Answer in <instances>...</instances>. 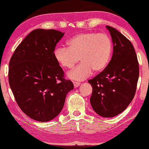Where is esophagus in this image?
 <instances>
[{
    "label": "esophagus",
    "mask_w": 149,
    "mask_h": 149,
    "mask_svg": "<svg viewBox=\"0 0 149 149\" xmlns=\"http://www.w3.org/2000/svg\"><path fill=\"white\" fill-rule=\"evenodd\" d=\"M73 83H74V87L75 88H77V87L80 85V83H79V82H75V81H74V82H73Z\"/></svg>",
    "instance_id": "34e87169"
}]
</instances>
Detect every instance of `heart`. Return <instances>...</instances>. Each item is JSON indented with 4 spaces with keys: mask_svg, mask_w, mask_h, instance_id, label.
I'll use <instances>...</instances> for the list:
<instances>
[{
    "mask_svg": "<svg viewBox=\"0 0 149 149\" xmlns=\"http://www.w3.org/2000/svg\"><path fill=\"white\" fill-rule=\"evenodd\" d=\"M68 48L58 47L54 57L65 68H72L79 61L81 63L68 74L75 80H83L92 74L103 72L109 64L112 52L111 39L104 33L86 32L75 35L66 42Z\"/></svg>",
    "mask_w": 149,
    "mask_h": 149,
    "instance_id": "1",
    "label": "heart"
}]
</instances>
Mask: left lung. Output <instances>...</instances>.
I'll return each mask as SVG.
<instances>
[{
    "label": "left lung",
    "instance_id": "obj_1",
    "mask_svg": "<svg viewBox=\"0 0 149 149\" xmlns=\"http://www.w3.org/2000/svg\"><path fill=\"white\" fill-rule=\"evenodd\" d=\"M106 28L113 45L112 57L107 68L88 82L92 87V109L102 117L113 118L123 112L134 97L139 64L130 40L116 29Z\"/></svg>",
    "mask_w": 149,
    "mask_h": 149
}]
</instances>
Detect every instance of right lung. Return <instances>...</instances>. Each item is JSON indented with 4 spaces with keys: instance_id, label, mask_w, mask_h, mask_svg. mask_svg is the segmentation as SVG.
I'll list each match as a JSON object with an SVG mask.
<instances>
[{
    "instance_id": "obj_1",
    "label": "right lung",
    "mask_w": 149,
    "mask_h": 149,
    "mask_svg": "<svg viewBox=\"0 0 149 149\" xmlns=\"http://www.w3.org/2000/svg\"><path fill=\"white\" fill-rule=\"evenodd\" d=\"M64 35L55 30H34L10 59V88L20 109L34 120L46 122L57 117L67 94L74 89L54 57L55 46Z\"/></svg>"
}]
</instances>
